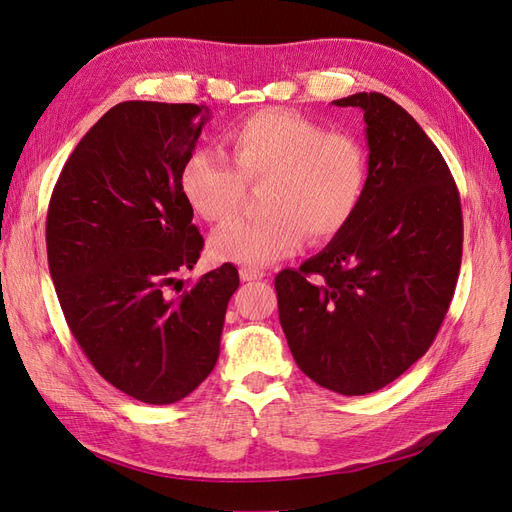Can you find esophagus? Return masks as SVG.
Listing matches in <instances>:
<instances>
[{
	"label": "esophagus",
	"mask_w": 512,
	"mask_h": 512,
	"mask_svg": "<svg viewBox=\"0 0 512 512\" xmlns=\"http://www.w3.org/2000/svg\"><path fill=\"white\" fill-rule=\"evenodd\" d=\"M239 277H241L243 282H254V280H262V277H265V271L252 269V267H241L239 269Z\"/></svg>",
	"instance_id": "1"
}]
</instances>
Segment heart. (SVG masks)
I'll return each instance as SVG.
<instances>
[{"label": "heart", "instance_id": "heart-1", "mask_svg": "<svg viewBox=\"0 0 512 512\" xmlns=\"http://www.w3.org/2000/svg\"><path fill=\"white\" fill-rule=\"evenodd\" d=\"M224 143L230 160L198 149L183 162L179 188L190 209L207 222L237 213L245 183L265 185V218L215 230V260L267 267L292 256L307 232L327 241L359 209L367 183V153L350 132H324L320 123L286 108H265L232 126Z\"/></svg>", "mask_w": 512, "mask_h": 512}]
</instances>
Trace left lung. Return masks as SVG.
<instances>
[{"mask_svg":"<svg viewBox=\"0 0 512 512\" xmlns=\"http://www.w3.org/2000/svg\"><path fill=\"white\" fill-rule=\"evenodd\" d=\"M367 183L359 209L322 252L275 277L280 322L307 378L367 395L431 346L461 267V203L442 153L391 98L361 91Z\"/></svg>","mask_w":512,"mask_h":512,"instance_id":"1","label":"left lung"}]
</instances>
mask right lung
<instances>
[{"mask_svg": "<svg viewBox=\"0 0 512 512\" xmlns=\"http://www.w3.org/2000/svg\"><path fill=\"white\" fill-rule=\"evenodd\" d=\"M205 104L128 100L74 147L46 215V254L68 327L98 374L153 406L188 397L218 363L232 265L179 297L203 235L179 188Z\"/></svg>", "mask_w": 512, "mask_h": 512, "instance_id": "right-lung-1", "label": "right lung"}]
</instances>
